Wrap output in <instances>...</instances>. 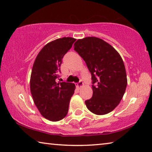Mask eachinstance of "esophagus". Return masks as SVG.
Instances as JSON below:
<instances>
[{"label": "esophagus", "instance_id": "34e87169", "mask_svg": "<svg viewBox=\"0 0 152 152\" xmlns=\"http://www.w3.org/2000/svg\"><path fill=\"white\" fill-rule=\"evenodd\" d=\"M83 83L82 81H79L77 83V87L78 88H81V87H83Z\"/></svg>", "mask_w": 152, "mask_h": 152}]
</instances>
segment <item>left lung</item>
I'll return each instance as SVG.
<instances>
[{"label": "left lung", "instance_id": "obj_1", "mask_svg": "<svg viewBox=\"0 0 152 152\" xmlns=\"http://www.w3.org/2000/svg\"><path fill=\"white\" fill-rule=\"evenodd\" d=\"M73 48L91 74L93 93L85 101L87 108L97 115L110 113L121 102L127 85L122 58L112 45L96 37L78 39Z\"/></svg>", "mask_w": 152, "mask_h": 152}]
</instances>
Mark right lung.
I'll return each mask as SVG.
<instances>
[{
	"label": "right lung",
	"instance_id": "obj_1",
	"mask_svg": "<svg viewBox=\"0 0 152 152\" xmlns=\"http://www.w3.org/2000/svg\"><path fill=\"white\" fill-rule=\"evenodd\" d=\"M76 39L69 37L48 43L37 56L30 78L34 102L42 115L50 121H59L67 115L75 86L67 82L57 83L61 73L62 59Z\"/></svg>",
	"mask_w": 152,
	"mask_h": 152
}]
</instances>
